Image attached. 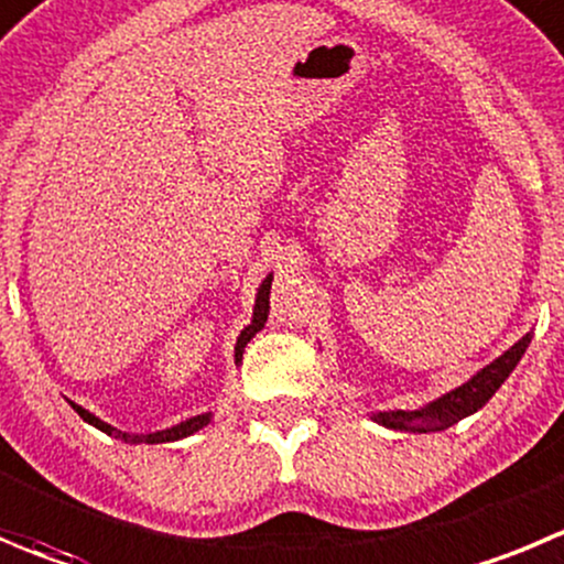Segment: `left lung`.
Returning a JSON list of instances; mask_svg holds the SVG:
<instances>
[{"label":"left lung","mask_w":564,"mask_h":564,"mask_svg":"<svg viewBox=\"0 0 564 564\" xmlns=\"http://www.w3.org/2000/svg\"><path fill=\"white\" fill-rule=\"evenodd\" d=\"M529 343H532V332L520 337L514 346H509L507 351L498 359H492L490 366H485L481 371H476L468 382H463L459 388L448 390L446 395L429 401V404L417 406V410H388V412H373L371 421H377L379 426L395 429V432H443V429L454 426L463 417L479 412L487 401L496 395V390L507 382L509 373L514 371V366L520 362V357L527 354Z\"/></svg>","instance_id":"left-lung-1"}]
</instances>
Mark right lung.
<instances>
[{"label":"right lung","instance_id":"obj_1","mask_svg":"<svg viewBox=\"0 0 564 564\" xmlns=\"http://www.w3.org/2000/svg\"><path fill=\"white\" fill-rule=\"evenodd\" d=\"M271 282H273V273H268V276L262 279V285L257 288L254 315H251V324L246 326L243 332H240L238 343H235V362H240V359H243L246 343H249L251 337H254L257 332L262 329V326H265V321H268V293H271ZM72 406H74V410H77V415L83 417L85 423H90V426H96V429H99V432L112 434V437H118V440H121V443H130V446H138V443H174V440L191 437L193 432H198V429H205L207 423L213 421V412H202V415L187 417V421L176 423V426H171V429H163V432L132 434V432H121V429L110 426V423H105V421H101V417H96L94 412L83 410V406L74 404V401H72Z\"/></svg>","mask_w":564,"mask_h":564}]
</instances>
